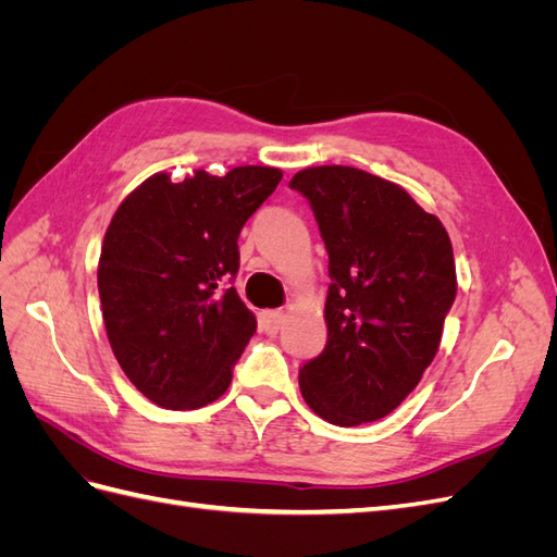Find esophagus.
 <instances>
[{
  "instance_id": "1",
  "label": "esophagus",
  "mask_w": 557,
  "mask_h": 557,
  "mask_svg": "<svg viewBox=\"0 0 557 557\" xmlns=\"http://www.w3.org/2000/svg\"><path fill=\"white\" fill-rule=\"evenodd\" d=\"M285 323V313L278 311V309H267L260 313V327L267 332V334H276Z\"/></svg>"
}]
</instances>
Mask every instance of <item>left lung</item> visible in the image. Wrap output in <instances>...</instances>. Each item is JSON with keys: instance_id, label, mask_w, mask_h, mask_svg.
I'll list each match as a JSON object with an SVG mask.
<instances>
[{"instance_id": "1", "label": "left lung", "mask_w": 557, "mask_h": 557, "mask_svg": "<svg viewBox=\"0 0 557 557\" xmlns=\"http://www.w3.org/2000/svg\"><path fill=\"white\" fill-rule=\"evenodd\" d=\"M305 195L330 256L327 344L299 369L301 397L339 428L395 411L423 379L458 293L448 232L401 185L356 166H309Z\"/></svg>"}]
</instances>
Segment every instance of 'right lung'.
<instances>
[{
	"label": "right lung",
	"mask_w": 557,
	"mask_h": 557,
	"mask_svg": "<svg viewBox=\"0 0 557 557\" xmlns=\"http://www.w3.org/2000/svg\"><path fill=\"white\" fill-rule=\"evenodd\" d=\"M276 166L153 174L115 209L97 267L113 356L164 409H199L232 383L258 320L234 288L239 232L276 190Z\"/></svg>",
	"instance_id": "add662e5"
}]
</instances>
